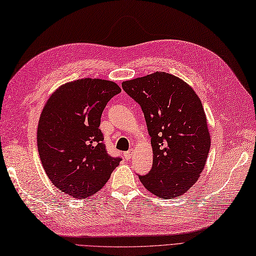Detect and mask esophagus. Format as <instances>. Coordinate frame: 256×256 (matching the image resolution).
Here are the masks:
<instances>
[{
	"label": "esophagus",
	"instance_id": "1",
	"mask_svg": "<svg viewBox=\"0 0 256 256\" xmlns=\"http://www.w3.org/2000/svg\"><path fill=\"white\" fill-rule=\"evenodd\" d=\"M124 158H126V160H129L130 158H132V150H130V151L124 152Z\"/></svg>",
	"mask_w": 256,
	"mask_h": 256
}]
</instances>
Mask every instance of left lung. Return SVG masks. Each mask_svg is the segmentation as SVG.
<instances>
[{"label": "left lung", "mask_w": 256, "mask_h": 256, "mask_svg": "<svg viewBox=\"0 0 256 256\" xmlns=\"http://www.w3.org/2000/svg\"><path fill=\"white\" fill-rule=\"evenodd\" d=\"M122 86L141 106L151 136L153 165L140 182L160 198L182 196L198 182L210 148L201 100L182 79L164 72Z\"/></svg>", "instance_id": "1"}]
</instances>
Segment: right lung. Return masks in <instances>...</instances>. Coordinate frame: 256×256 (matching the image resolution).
Instances as JSON below:
<instances>
[{
  "mask_svg": "<svg viewBox=\"0 0 256 256\" xmlns=\"http://www.w3.org/2000/svg\"><path fill=\"white\" fill-rule=\"evenodd\" d=\"M122 89L113 81L84 78L50 96L36 142L43 168L56 188L76 198L92 196L108 182L120 158H112L98 129L108 102Z\"/></svg>",
  "mask_w": 256,
  "mask_h": 256,
  "instance_id": "obj_1",
  "label": "right lung"
}]
</instances>
